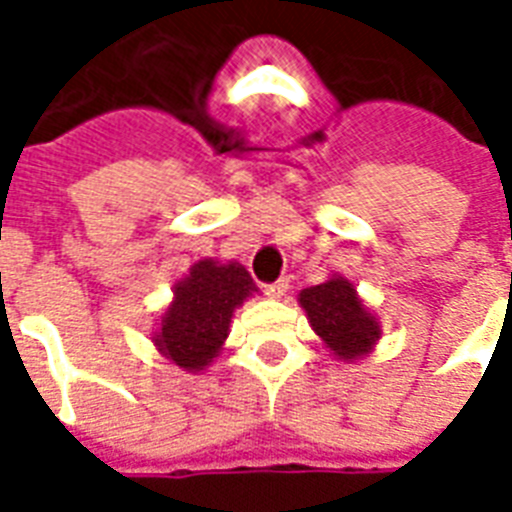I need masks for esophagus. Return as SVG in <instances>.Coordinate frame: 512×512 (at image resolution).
<instances>
[{
	"mask_svg": "<svg viewBox=\"0 0 512 512\" xmlns=\"http://www.w3.org/2000/svg\"><path fill=\"white\" fill-rule=\"evenodd\" d=\"M287 289H289V279H287V276H281L279 281H273V284H268V287H265V295H268V297H284V295H287Z\"/></svg>",
	"mask_w": 512,
	"mask_h": 512,
	"instance_id": "obj_1",
	"label": "esophagus"
}]
</instances>
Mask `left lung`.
<instances>
[{
  "mask_svg": "<svg viewBox=\"0 0 512 512\" xmlns=\"http://www.w3.org/2000/svg\"><path fill=\"white\" fill-rule=\"evenodd\" d=\"M300 305L308 313L313 332L340 358H358L380 337L374 316L358 300L348 279H329L327 284L303 289Z\"/></svg>",
  "mask_w": 512,
  "mask_h": 512,
  "instance_id": "8db88e82",
  "label": "left lung"
}]
</instances>
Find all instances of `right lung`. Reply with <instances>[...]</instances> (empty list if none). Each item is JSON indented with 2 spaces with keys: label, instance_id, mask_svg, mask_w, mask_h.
I'll return each instance as SVG.
<instances>
[{
  "label": "right lung",
  "instance_id": "1",
  "mask_svg": "<svg viewBox=\"0 0 512 512\" xmlns=\"http://www.w3.org/2000/svg\"><path fill=\"white\" fill-rule=\"evenodd\" d=\"M257 292L244 265L199 260L175 287V300L154 335L156 348L180 369L199 372L220 353L233 311Z\"/></svg>",
  "mask_w": 512,
  "mask_h": 512
}]
</instances>
